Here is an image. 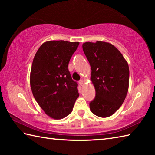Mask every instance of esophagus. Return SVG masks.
<instances>
[{
  "label": "esophagus",
  "mask_w": 155,
  "mask_h": 155,
  "mask_svg": "<svg viewBox=\"0 0 155 155\" xmlns=\"http://www.w3.org/2000/svg\"><path fill=\"white\" fill-rule=\"evenodd\" d=\"M78 83H79L81 86H83V85H84V82H83V81H82V80L78 81Z\"/></svg>",
  "instance_id": "34e87169"
}]
</instances>
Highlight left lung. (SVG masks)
I'll return each instance as SVG.
<instances>
[{"label":"left lung","mask_w":155,"mask_h":155,"mask_svg":"<svg viewBox=\"0 0 155 155\" xmlns=\"http://www.w3.org/2000/svg\"><path fill=\"white\" fill-rule=\"evenodd\" d=\"M83 49L91 65V81L96 92L94 99L90 103L91 111L99 117H108L120 107L127 97L128 62L109 42H87Z\"/></svg>","instance_id":"1"}]
</instances>
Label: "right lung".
<instances>
[{"label": "right lung", "instance_id": "obj_1", "mask_svg": "<svg viewBox=\"0 0 155 155\" xmlns=\"http://www.w3.org/2000/svg\"><path fill=\"white\" fill-rule=\"evenodd\" d=\"M79 42L49 41L36 52L30 84L36 101L48 116L61 119L70 114L79 96L68 65Z\"/></svg>", "mask_w": 155, "mask_h": 155}]
</instances>
